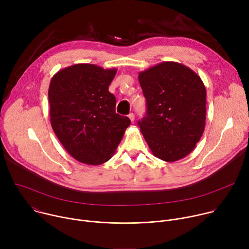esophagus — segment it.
I'll list each match as a JSON object with an SVG mask.
<instances>
[{"mask_svg": "<svg viewBox=\"0 0 249 249\" xmlns=\"http://www.w3.org/2000/svg\"><path fill=\"white\" fill-rule=\"evenodd\" d=\"M128 117H129V119L131 120V122H134V120H135V115H134V113H130V114L128 115Z\"/></svg>", "mask_w": 249, "mask_h": 249, "instance_id": "34e87169", "label": "esophagus"}]
</instances>
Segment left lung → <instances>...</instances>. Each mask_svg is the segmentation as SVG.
<instances>
[{"mask_svg":"<svg viewBox=\"0 0 249 249\" xmlns=\"http://www.w3.org/2000/svg\"><path fill=\"white\" fill-rule=\"evenodd\" d=\"M147 114L138 122L153 155L167 162L188 156L206 123V88L193 70L161 62L139 73Z\"/></svg>","mask_w":249,"mask_h":249,"instance_id":"8db88e82","label":"left lung"}]
</instances>
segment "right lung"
Returning <instances> with one entry per match:
<instances>
[{"mask_svg": "<svg viewBox=\"0 0 249 249\" xmlns=\"http://www.w3.org/2000/svg\"><path fill=\"white\" fill-rule=\"evenodd\" d=\"M116 68L93 64L64 68L51 79L50 122L65 150L80 162L98 165L115 153L131 121L115 112L108 87Z\"/></svg>", "mask_w": 249, "mask_h": 249, "instance_id": "add662e5", "label": "right lung"}]
</instances>
